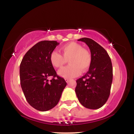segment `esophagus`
Instances as JSON below:
<instances>
[{
  "label": "esophagus",
  "mask_w": 134,
  "mask_h": 134,
  "mask_svg": "<svg viewBox=\"0 0 134 134\" xmlns=\"http://www.w3.org/2000/svg\"><path fill=\"white\" fill-rule=\"evenodd\" d=\"M65 81L67 82V83H69V82H70V79H65Z\"/></svg>",
  "instance_id": "1"
}]
</instances>
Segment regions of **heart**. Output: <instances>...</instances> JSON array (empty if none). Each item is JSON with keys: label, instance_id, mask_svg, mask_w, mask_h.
<instances>
[{"label": "heart", "instance_id": "1", "mask_svg": "<svg viewBox=\"0 0 134 134\" xmlns=\"http://www.w3.org/2000/svg\"><path fill=\"white\" fill-rule=\"evenodd\" d=\"M62 54L56 51L51 52L50 62L55 68H60L68 60L69 65L63 67L58 71L60 76L69 79L78 76L81 72L88 70L91 64V55L88 50L83 48L77 43L70 42L60 48Z\"/></svg>", "mask_w": 134, "mask_h": 134}]
</instances>
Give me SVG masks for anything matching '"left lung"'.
Instances as JSON below:
<instances>
[{
    "label": "left lung",
    "instance_id": "1",
    "mask_svg": "<svg viewBox=\"0 0 134 134\" xmlns=\"http://www.w3.org/2000/svg\"><path fill=\"white\" fill-rule=\"evenodd\" d=\"M90 48L91 64L87 72L76 81L75 91L83 107L96 110L104 105L110 96L113 68L107 52L91 38L78 40Z\"/></svg>",
    "mask_w": 134,
    "mask_h": 134
}]
</instances>
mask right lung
<instances>
[{
    "mask_svg": "<svg viewBox=\"0 0 134 134\" xmlns=\"http://www.w3.org/2000/svg\"><path fill=\"white\" fill-rule=\"evenodd\" d=\"M59 44L56 41H41L24 55L20 64V82L28 103L46 111L58 104L67 82L57 76L50 62V55ZM53 78L49 81L47 77Z\"/></svg>",
    "mask_w": 134,
    "mask_h": 134,
    "instance_id": "add662e5",
    "label": "right lung"
}]
</instances>
